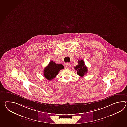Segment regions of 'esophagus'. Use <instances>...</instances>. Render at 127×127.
<instances>
[{
	"mask_svg": "<svg viewBox=\"0 0 127 127\" xmlns=\"http://www.w3.org/2000/svg\"><path fill=\"white\" fill-rule=\"evenodd\" d=\"M70 65L69 63H66L65 64V67L67 68V69H69L70 68Z\"/></svg>",
	"mask_w": 127,
	"mask_h": 127,
	"instance_id": "esophagus-1",
	"label": "esophagus"
}]
</instances>
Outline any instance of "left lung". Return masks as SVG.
I'll use <instances>...</instances> for the list:
<instances>
[{
    "instance_id": "1",
    "label": "left lung",
    "mask_w": 127,
    "mask_h": 127,
    "mask_svg": "<svg viewBox=\"0 0 127 127\" xmlns=\"http://www.w3.org/2000/svg\"><path fill=\"white\" fill-rule=\"evenodd\" d=\"M74 68L77 71V74L81 77L88 73V68L85 65L84 62L82 60H78V65Z\"/></svg>"
}]
</instances>
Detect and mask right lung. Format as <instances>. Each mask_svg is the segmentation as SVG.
<instances>
[{"label":"right lung","instance_id":"right-lung-1","mask_svg":"<svg viewBox=\"0 0 127 127\" xmlns=\"http://www.w3.org/2000/svg\"><path fill=\"white\" fill-rule=\"evenodd\" d=\"M63 69H64V66L62 64H57L53 61H51L48 65L45 68L44 75L46 79L51 81L55 78L60 70Z\"/></svg>","mask_w":127,"mask_h":127}]
</instances>
